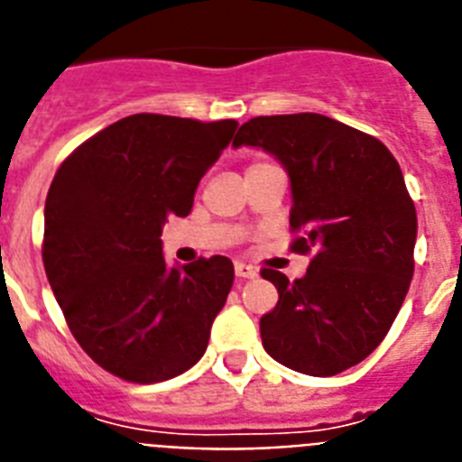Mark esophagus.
<instances>
[{
    "label": "esophagus",
    "instance_id": "1",
    "mask_svg": "<svg viewBox=\"0 0 462 462\" xmlns=\"http://www.w3.org/2000/svg\"><path fill=\"white\" fill-rule=\"evenodd\" d=\"M235 274L242 276V279H255V276H258V270H255L254 264L235 263Z\"/></svg>",
    "mask_w": 462,
    "mask_h": 462
}]
</instances>
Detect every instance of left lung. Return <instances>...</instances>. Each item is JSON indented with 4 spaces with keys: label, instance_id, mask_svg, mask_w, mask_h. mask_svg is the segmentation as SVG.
I'll return each mask as SVG.
<instances>
[{
    "label": "left lung",
    "instance_id": "1",
    "mask_svg": "<svg viewBox=\"0 0 462 462\" xmlns=\"http://www.w3.org/2000/svg\"><path fill=\"white\" fill-rule=\"evenodd\" d=\"M232 146L263 148L291 179L292 251H314L302 279L276 270L260 319L264 351L309 376H335L383 342L414 274L416 208L379 139L320 114L260 116Z\"/></svg>",
    "mask_w": 462,
    "mask_h": 462
}]
</instances>
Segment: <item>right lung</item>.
<instances>
[{
  "mask_svg": "<svg viewBox=\"0 0 462 462\" xmlns=\"http://www.w3.org/2000/svg\"><path fill=\"white\" fill-rule=\"evenodd\" d=\"M236 120L134 114L60 164L43 208V267L76 342L134 383L183 374L207 351L235 267L167 264L162 227L190 214Z\"/></svg>",
  "mask_w": 462,
  "mask_h": 462,
  "instance_id": "right-lung-1",
  "label": "right lung"
}]
</instances>
